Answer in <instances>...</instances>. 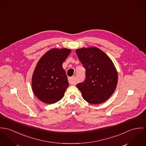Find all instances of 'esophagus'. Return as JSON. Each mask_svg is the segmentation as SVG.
Instances as JSON below:
<instances>
[{
	"label": "esophagus",
	"mask_w": 146,
	"mask_h": 146,
	"mask_svg": "<svg viewBox=\"0 0 146 146\" xmlns=\"http://www.w3.org/2000/svg\"><path fill=\"white\" fill-rule=\"evenodd\" d=\"M68 81H69V83L70 84H76V83H77L76 80H75V77L74 76H73L72 77H69L68 78Z\"/></svg>",
	"instance_id": "1"
}]
</instances>
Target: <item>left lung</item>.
Instances as JSON below:
<instances>
[{
    "instance_id": "obj_1",
    "label": "left lung",
    "mask_w": 146,
    "mask_h": 146,
    "mask_svg": "<svg viewBox=\"0 0 146 146\" xmlns=\"http://www.w3.org/2000/svg\"><path fill=\"white\" fill-rule=\"evenodd\" d=\"M76 52L86 69L85 80L77 84L83 98L91 104L105 102L113 95L117 83V73L112 60L95 47L77 49Z\"/></svg>"
}]
</instances>
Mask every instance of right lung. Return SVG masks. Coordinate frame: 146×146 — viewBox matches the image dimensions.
Segmentation results:
<instances>
[{
	"mask_svg": "<svg viewBox=\"0 0 146 146\" xmlns=\"http://www.w3.org/2000/svg\"><path fill=\"white\" fill-rule=\"evenodd\" d=\"M70 49H52L39 60L32 78L34 94L42 102L52 104L60 100L69 86L62 64Z\"/></svg>",
	"mask_w": 146,
	"mask_h": 146,
	"instance_id": "obj_1",
	"label": "right lung"
}]
</instances>
